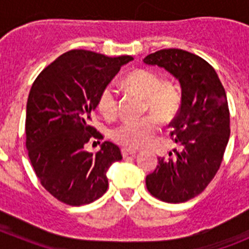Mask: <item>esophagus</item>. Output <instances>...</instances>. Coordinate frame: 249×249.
Returning <instances> with one entry per match:
<instances>
[{
	"label": "esophagus",
	"mask_w": 249,
	"mask_h": 249,
	"mask_svg": "<svg viewBox=\"0 0 249 249\" xmlns=\"http://www.w3.org/2000/svg\"><path fill=\"white\" fill-rule=\"evenodd\" d=\"M137 153L136 149H129V148H122V156L123 157H128V156H135Z\"/></svg>",
	"instance_id": "esophagus-1"
}]
</instances>
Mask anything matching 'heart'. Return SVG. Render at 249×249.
I'll return each instance as SVG.
<instances>
[{
	"instance_id": "obj_1",
	"label": "heart",
	"mask_w": 249,
	"mask_h": 249,
	"mask_svg": "<svg viewBox=\"0 0 249 249\" xmlns=\"http://www.w3.org/2000/svg\"><path fill=\"white\" fill-rule=\"evenodd\" d=\"M129 87L147 97V106L160 120H168L177 112L181 103V92L172 83H162L160 76L149 70H136L126 78ZM97 107L107 118L117 113V91L112 83L106 85L98 94ZM160 123L155 116L141 120L123 121L112 131V137L118 144L127 148L143 146L158 131Z\"/></svg>"
}]
</instances>
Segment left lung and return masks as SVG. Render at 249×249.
I'll use <instances>...</instances> for the list:
<instances>
[{
	"instance_id": "obj_1",
	"label": "left lung",
	"mask_w": 249,
	"mask_h": 249,
	"mask_svg": "<svg viewBox=\"0 0 249 249\" xmlns=\"http://www.w3.org/2000/svg\"><path fill=\"white\" fill-rule=\"evenodd\" d=\"M143 62L164 68L181 83V108L169 123L179 149L158 158L146 186L160 201L182 203L203 192L221 166L231 133L227 96L214 68L197 54L168 48Z\"/></svg>"
}]
</instances>
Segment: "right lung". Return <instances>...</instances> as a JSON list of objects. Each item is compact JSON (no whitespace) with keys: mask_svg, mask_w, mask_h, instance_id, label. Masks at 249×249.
<instances>
[{"mask_svg":"<svg viewBox=\"0 0 249 249\" xmlns=\"http://www.w3.org/2000/svg\"><path fill=\"white\" fill-rule=\"evenodd\" d=\"M132 59L68 51L48 65L31 87L26 109L28 157L41 184L63 203H92L108 188L106 173L122 160L121 149L105 141L93 155L85 146L103 138L91 126L98 94Z\"/></svg>","mask_w":249,"mask_h":249,"instance_id":"add662e5","label":"right lung"}]
</instances>
